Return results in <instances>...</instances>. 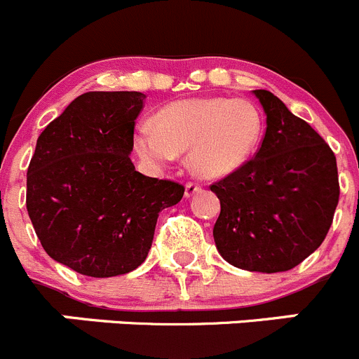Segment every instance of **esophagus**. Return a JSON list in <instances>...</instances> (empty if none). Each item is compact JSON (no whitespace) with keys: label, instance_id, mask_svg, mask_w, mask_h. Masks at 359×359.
Wrapping results in <instances>:
<instances>
[{"label":"esophagus","instance_id":"34e87169","mask_svg":"<svg viewBox=\"0 0 359 359\" xmlns=\"http://www.w3.org/2000/svg\"><path fill=\"white\" fill-rule=\"evenodd\" d=\"M199 190H201L199 183H187V187H185V197H187V199H190V197L196 196V194L199 192Z\"/></svg>","mask_w":359,"mask_h":359}]
</instances>
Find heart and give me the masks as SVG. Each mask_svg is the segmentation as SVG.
Masks as SVG:
<instances>
[{
	"mask_svg": "<svg viewBox=\"0 0 359 359\" xmlns=\"http://www.w3.org/2000/svg\"><path fill=\"white\" fill-rule=\"evenodd\" d=\"M262 116L247 98H190L165 105L156 121L144 119L134 148L149 165H167L189 151L190 167L204 177H224L243 167L257 149Z\"/></svg>",
	"mask_w": 359,
	"mask_h": 359,
	"instance_id": "heart-1",
	"label": "heart"
}]
</instances>
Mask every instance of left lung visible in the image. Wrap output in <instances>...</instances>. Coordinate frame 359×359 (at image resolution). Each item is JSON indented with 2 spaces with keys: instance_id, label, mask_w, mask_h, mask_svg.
<instances>
[{
  "instance_id": "1",
  "label": "left lung",
  "mask_w": 359,
  "mask_h": 359,
  "mask_svg": "<svg viewBox=\"0 0 359 359\" xmlns=\"http://www.w3.org/2000/svg\"><path fill=\"white\" fill-rule=\"evenodd\" d=\"M252 93L264 109L266 134L254 160L211 185L220 199L215 245L240 269L287 271L330 231L340 196L337 158L271 91Z\"/></svg>"
}]
</instances>
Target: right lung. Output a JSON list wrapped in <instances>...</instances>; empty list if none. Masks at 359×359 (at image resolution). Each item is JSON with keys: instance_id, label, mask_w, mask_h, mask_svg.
Masks as SVG:
<instances>
[{"instance_id": "right-lung-1", "label": "right lung", "mask_w": 359, "mask_h": 359, "mask_svg": "<svg viewBox=\"0 0 359 359\" xmlns=\"http://www.w3.org/2000/svg\"><path fill=\"white\" fill-rule=\"evenodd\" d=\"M144 98L139 91L84 93L36 139L28 215L47 255L81 275L109 278L139 268L158 213L185 192L132 163Z\"/></svg>"}]
</instances>
